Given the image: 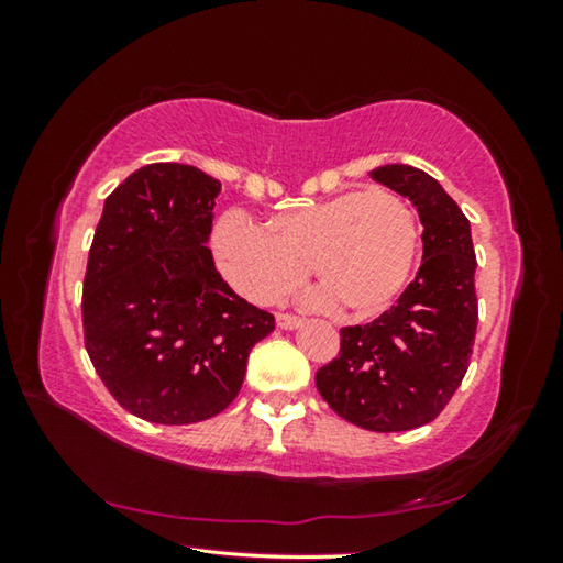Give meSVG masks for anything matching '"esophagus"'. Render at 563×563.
<instances>
[{
	"instance_id": "esophagus-1",
	"label": "esophagus",
	"mask_w": 563,
	"mask_h": 563,
	"mask_svg": "<svg viewBox=\"0 0 563 563\" xmlns=\"http://www.w3.org/2000/svg\"><path fill=\"white\" fill-rule=\"evenodd\" d=\"M275 322H278V328H283V330H292V328H298L302 320L298 316H290V312H278V316H275Z\"/></svg>"
}]
</instances>
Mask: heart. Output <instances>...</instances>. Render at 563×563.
Listing matches in <instances>:
<instances>
[{
  "instance_id": "obj_1",
  "label": "heart",
  "mask_w": 563,
  "mask_h": 563,
  "mask_svg": "<svg viewBox=\"0 0 563 563\" xmlns=\"http://www.w3.org/2000/svg\"><path fill=\"white\" fill-rule=\"evenodd\" d=\"M417 216L393 188L342 190L268 216L263 225L228 211L211 233L225 280L271 302L302 280L305 265L338 310L375 316L405 290L417 255Z\"/></svg>"
}]
</instances>
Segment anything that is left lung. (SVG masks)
I'll return each mask as SVG.
<instances>
[{
	"label": "left lung",
	"mask_w": 563,
	"mask_h": 563,
	"mask_svg": "<svg viewBox=\"0 0 563 563\" xmlns=\"http://www.w3.org/2000/svg\"><path fill=\"white\" fill-rule=\"evenodd\" d=\"M407 196L422 221V265L393 308L340 330L338 357L316 373L322 399L369 432H407L440 417L470 367L476 320V255L470 221L415 166L373 170Z\"/></svg>",
	"instance_id": "obj_1"
}]
</instances>
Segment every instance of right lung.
I'll use <instances>...</instances> for the list:
<instances>
[{
	"instance_id": "right-lung-1",
	"label": "right lung",
	"mask_w": 563,
	"mask_h": 563,
	"mask_svg": "<svg viewBox=\"0 0 563 563\" xmlns=\"http://www.w3.org/2000/svg\"><path fill=\"white\" fill-rule=\"evenodd\" d=\"M221 180L151 164L103 203L84 275V345L111 397L146 422L194 424L241 393L275 318L235 295L206 245Z\"/></svg>"
}]
</instances>
